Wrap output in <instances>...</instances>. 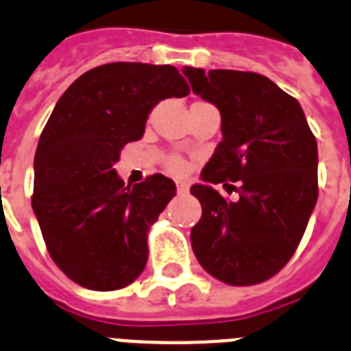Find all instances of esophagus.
Returning <instances> with one entry per match:
<instances>
[{"label": "esophagus", "instance_id": "esophagus-1", "mask_svg": "<svg viewBox=\"0 0 351 351\" xmlns=\"http://www.w3.org/2000/svg\"><path fill=\"white\" fill-rule=\"evenodd\" d=\"M176 191H178V194H187L189 193L187 182H176Z\"/></svg>", "mask_w": 351, "mask_h": 351}]
</instances>
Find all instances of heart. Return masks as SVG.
<instances>
[{
	"label": "heart",
	"mask_w": 351,
	"mask_h": 351,
	"mask_svg": "<svg viewBox=\"0 0 351 351\" xmlns=\"http://www.w3.org/2000/svg\"><path fill=\"white\" fill-rule=\"evenodd\" d=\"M164 164H166L167 171L173 173V175H184V173H187V162L182 157H178V155H169Z\"/></svg>",
	"instance_id": "1"
}]
</instances>
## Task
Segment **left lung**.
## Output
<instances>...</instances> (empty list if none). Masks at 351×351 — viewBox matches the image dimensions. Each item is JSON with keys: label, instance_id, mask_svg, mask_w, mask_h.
Segmentation results:
<instances>
[{"label": "left lung", "instance_id": "obj_1", "mask_svg": "<svg viewBox=\"0 0 351 351\" xmlns=\"http://www.w3.org/2000/svg\"><path fill=\"white\" fill-rule=\"evenodd\" d=\"M193 91L221 111L222 141L191 187L201 267L231 286L276 276L302 240L318 199V145L297 99L254 72L184 66ZM234 190V202L211 187Z\"/></svg>", "mask_w": 351, "mask_h": 351}]
</instances>
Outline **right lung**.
<instances>
[{"mask_svg":"<svg viewBox=\"0 0 351 351\" xmlns=\"http://www.w3.org/2000/svg\"><path fill=\"white\" fill-rule=\"evenodd\" d=\"M189 91L175 66L118 62L84 72L56 102L36 146L32 205L49 254L79 286L112 291L145 270L148 230L175 182L152 175L130 187L112 166L160 100Z\"/></svg>","mask_w":351,"mask_h":351,"instance_id":"1","label":"right lung"}]
</instances>
